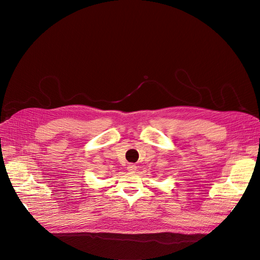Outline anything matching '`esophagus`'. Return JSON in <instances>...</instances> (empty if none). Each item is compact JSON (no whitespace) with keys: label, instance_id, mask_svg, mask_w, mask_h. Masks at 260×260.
I'll return each instance as SVG.
<instances>
[{"label":"esophagus","instance_id":"esophagus-1","mask_svg":"<svg viewBox=\"0 0 260 260\" xmlns=\"http://www.w3.org/2000/svg\"><path fill=\"white\" fill-rule=\"evenodd\" d=\"M127 169H128V171H131V172H135L136 170H137V166L135 164H130V165H128V167H127Z\"/></svg>","mask_w":260,"mask_h":260}]
</instances>
